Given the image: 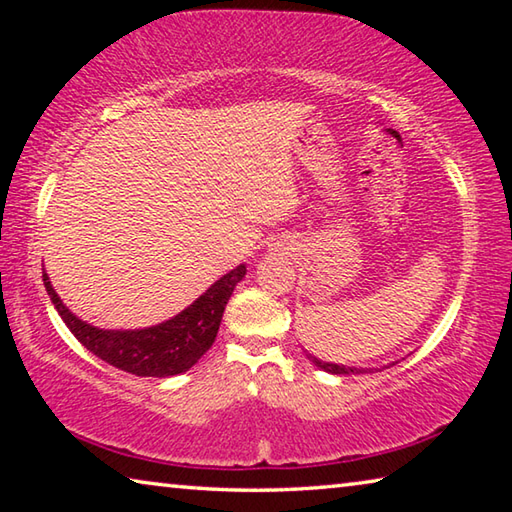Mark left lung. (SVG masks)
I'll return each mask as SVG.
<instances>
[{
    "label": "left lung",
    "mask_w": 512,
    "mask_h": 512,
    "mask_svg": "<svg viewBox=\"0 0 512 512\" xmlns=\"http://www.w3.org/2000/svg\"><path fill=\"white\" fill-rule=\"evenodd\" d=\"M307 352V350H305ZM307 357L311 359V363L314 366H318L320 370L329 372V375H366V372H375V370H381V368H357V366H343V363H332V361H320L316 359L314 354L307 352ZM391 366H395V363H391ZM386 368V366H384Z\"/></svg>",
    "instance_id": "8db88e82"
}]
</instances>
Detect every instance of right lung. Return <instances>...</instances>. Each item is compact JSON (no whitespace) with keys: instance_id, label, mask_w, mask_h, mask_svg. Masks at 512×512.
Wrapping results in <instances>:
<instances>
[{"instance_id":"1","label":"right lung","mask_w":512,"mask_h":512,"mask_svg":"<svg viewBox=\"0 0 512 512\" xmlns=\"http://www.w3.org/2000/svg\"><path fill=\"white\" fill-rule=\"evenodd\" d=\"M244 275L246 264H239L219 277L203 296H198L180 314L142 329H101L85 323L63 305L47 273H42V282L69 332L94 357L137 377H171L187 372L212 348L225 305Z\"/></svg>"}]
</instances>
